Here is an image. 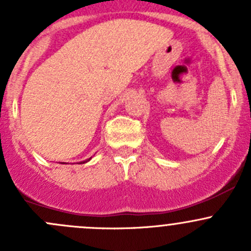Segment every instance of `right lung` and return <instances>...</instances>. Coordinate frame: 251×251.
Listing matches in <instances>:
<instances>
[{
	"label": "right lung",
	"instance_id": "1",
	"mask_svg": "<svg viewBox=\"0 0 251 251\" xmlns=\"http://www.w3.org/2000/svg\"><path fill=\"white\" fill-rule=\"evenodd\" d=\"M90 159H91V158H90ZM90 159H88V160H90ZM88 160H86V161H88ZM86 161H82V164H83V163H86Z\"/></svg>",
	"mask_w": 251,
	"mask_h": 251
}]
</instances>
